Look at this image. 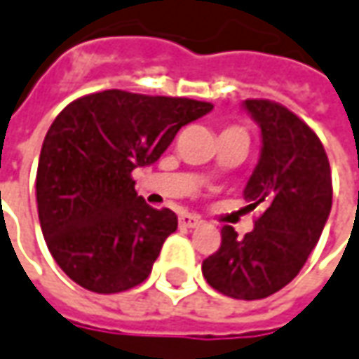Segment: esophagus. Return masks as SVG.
Segmentation results:
<instances>
[{
    "label": "esophagus",
    "instance_id": "obj_1",
    "mask_svg": "<svg viewBox=\"0 0 359 359\" xmlns=\"http://www.w3.org/2000/svg\"><path fill=\"white\" fill-rule=\"evenodd\" d=\"M199 223H201V219L197 215H191V213H182L180 215V227H184V229H194Z\"/></svg>",
    "mask_w": 359,
    "mask_h": 359
}]
</instances>
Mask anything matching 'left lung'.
<instances>
[{"instance_id": "1", "label": "left lung", "mask_w": 359, "mask_h": 359, "mask_svg": "<svg viewBox=\"0 0 359 359\" xmlns=\"http://www.w3.org/2000/svg\"><path fill=\"white\" fill-rule=\"evenodd\" d=\"M243 108L263 144L243 196L261 215L243 239L225 225L221 247L201 271L221 294L259 300L288 285L316 247L332 209V174L320 138L288 108L263 98Z\"/></svg>"}]
</instances>
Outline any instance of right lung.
<instances>
[{"instance_id": "right-lung-1", "label": "right lung", "mask_w": 359, "mask_h": 359, "mask_svg": "<svg viewBox=\"0 0 359 359\" xmlns=\"http://www.w3.org/2000/svg\"><path fill=\"white\" fill-rule=\"evenodd\" d=\"M211 110L116 88L62 108L43 140L35 189L45 243L71 280L114 294L148 278L177 217L136 194L132 170L158 162L182 126Z\"/></svg>"}]
</instances>
